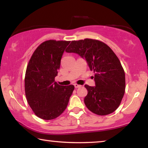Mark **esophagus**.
<instances>
[{
    "label": "esophagus",
    "mask_w": 148,
    "mask_h": 148,
    "mask_svg": "<svg viewBox=\"0 0 148 148\" xmlns=\"http://www.w3.org/2000/svg\"><path fill=\"white\" fill-rule=\"evenodd\" d=\"M74 86L75 87V88H77V87H80L82 86H80V85H78V84H75Z\"/></svg>",
    "instance_id": "esophagus-1"
}]
</instances>
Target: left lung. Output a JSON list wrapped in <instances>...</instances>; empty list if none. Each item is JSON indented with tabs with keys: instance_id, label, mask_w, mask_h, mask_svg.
<instances>
[{
	"instance_id": "obj_1",
	"label": "left lung",
	"mask_w": 148,
	"mask_h": 148,
	"mask_svg": "<svg viewBox=\"0 0 148 148\" xmlns=\"http://www.w3.org/2000/svg\"><path fill=\"white\" fill-rule=\"evenodd\" d=\"M76 53L86 59L95 73V87L85 85L87 95L86 107L99 116L116 111L121 104L125 89V71L118 57L103 42L86 38L73 40L65 50Z\"/></svg>"
}]
</instances>
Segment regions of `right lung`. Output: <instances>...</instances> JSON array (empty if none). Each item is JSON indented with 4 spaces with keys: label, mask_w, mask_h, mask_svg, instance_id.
Segmentation results:
<instances>
[{
    "label": "right lung",
    "mask_w": 148,
    "mask_h": 148,
    "mask_svg": "<svg viewBox=\"0 0 148 148\" xmlns=\"http://www.w3.org/2000/svg\"><path fill=\"white\" fill-rule=\"evenodd\" d=\"M71 41L49 40L37 47L30 59L25 76L27 101L34 114L51 120L59 117L69 104L73 85L60 86L55 82L61 57Z\"/></svg>",
    "instance_id": "right-lung-1"
}]
</instances>
